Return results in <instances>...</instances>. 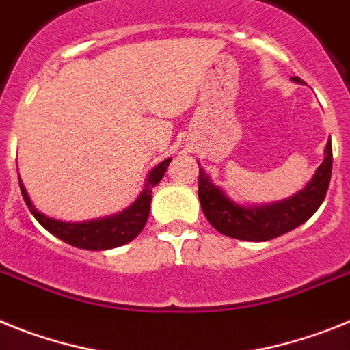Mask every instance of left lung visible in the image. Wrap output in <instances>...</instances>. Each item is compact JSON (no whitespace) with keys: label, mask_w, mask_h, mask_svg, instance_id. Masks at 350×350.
I'll return each instance as SVG.
<instances>
[{"label":"left lung","mask_w":350,"mask_h":350,"mask_svg":"<svg viewBox=\"0 0 350 350\" xmlns=\"http://www.w3.org/2000/svg\"><path fill=\"white\" fill-rule=\"evenodd\" d=\"M291 79L299 85L303 83L299 77ZM324 154V161L303 189L291 198L265 205H243L234 202L198 164V198L202 211L208 223L226 237L250 243H264L280 237L308 221L324 202L333 168L331 142L325 145Z\"/></svg>","instance_id":"8db88e82"}]
</instances>
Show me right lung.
Listing matches in <instances>:
<instances>
[{"instance_id":"1","label":"right lung","mask_w":350,"mask_h":350,"mask_svg":"<svg viewBox=\"0 0 350 350\" xmlns=\"http://www.w3.org/2000/svg\"><path fill=\"white\" fill-rule=\"evenodd\" d=\"M170 163H172V157L164 159L155 168H152V172L148 173V177L145 180V187L136 198V202H133V205H129L122 212H116L113 216L81 221V223H70V221H62L46 216L44 212H40L31 204V198H29L28 191H26L21 178L19 186L29 212L47 232H51L55 237L62 239L64 243L70 244L74 247L92 250V252H104V250L124 246V244L131 243L134 237H138L146 219H148L152 187L159 184L161 178L164 177V172L168 170Z\"/></svg>"}]
</instances>
